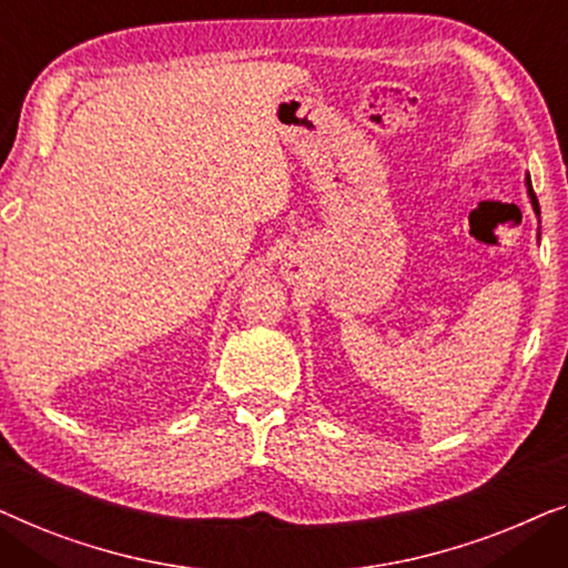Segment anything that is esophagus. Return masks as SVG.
<instances>
[{
	"instance_id": "esophagus-1",
	"label": "esophagus",
	"mask_w": 568,
	"mask_h": 568,
	"mask_svg": "<svg viewBox=\"0 0 568 568\" xmlns=\"http://www.w3.org/2000/svg\"><path fill=\"white\" fill-rule=\"evenodd\" d=\"M283 270H285V275H287V277H298V265H295L293 260H291V262H285V267H283Z\"/></svg>"
}]
</instances>
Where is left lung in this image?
<instances>
[{
  "instance_id": "1",
  "label": "left lung",
  "mask_w": 568,
  "mask_h": 568,
  "mask_svg": "<svg viewBox=\"0 0 568 568\" xmlns=\"http://www.w3.org/2000/svg\"><path fill=\"white\" fill-rule=\"evenodd\" d=\"M527 182V195H530V203H532V211H535V215H538L540 219V205H538V197H535V193H532V185H530V178L525 180Z\"/></svg>"
}]
</instances>
